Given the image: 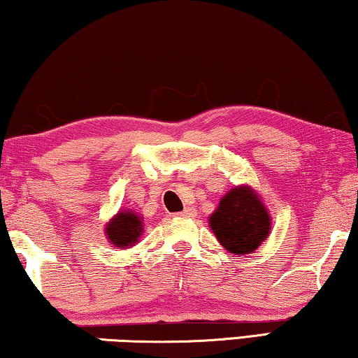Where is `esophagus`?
<instances>
[{
  "label": "esophagus",
  "instance_id": "esophagus-1",
  "mask_svg": "<svg viewBox=\"0 0 358 358\" xmlns=\"http://www.w3.org/2000/svg\"><path fill=\"white\" fill-rule=\"evenodd\" d=\"M196 215V211L194 206H187V208H184L180 213H178V216H182V217H194Z\"/></svg>",
  "mask_w": 358,
  "mask_h": 358
}]
</instances>
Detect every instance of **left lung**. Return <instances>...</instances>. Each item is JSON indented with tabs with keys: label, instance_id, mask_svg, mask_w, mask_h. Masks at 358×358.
I'll use <instances>...</instances> for the list:
<instances>
[{
	"label": "left lung",
	"instance_id": "obj_1",
	"mask_svg": "<svg viewBox=\"0 0 358 358\" xmlns=\"http://www.w3.org/2000/svg\"><path fill=\"white\" fill-rule=\"evenodd\" d=\"M208 226L227 252L247 255L268 239L271 216L260 194L242 184L221 196L220 205L208 217Z\"/></svg>",
	"mask_w": 358,
	"mask_h": 358
}]
</instances>
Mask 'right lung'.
I'll use <instances>...</instances> for the list:
<instances>
[{"label": "right lung", "instance_id": "right-lung-1", "mask_svg": "<svg viewBox=\"0 0 358 358\" xmlns=\"http://www.w3.org/2000/svg\"><path fill=\"white\" fill-rule=\"evenodd\" d=\"M143 234V216L132 210H119L106 222L105 236L113 247L131 248Z\"/></svg>", "mask_w": 358, "mask_h": 358}]
</instances>
